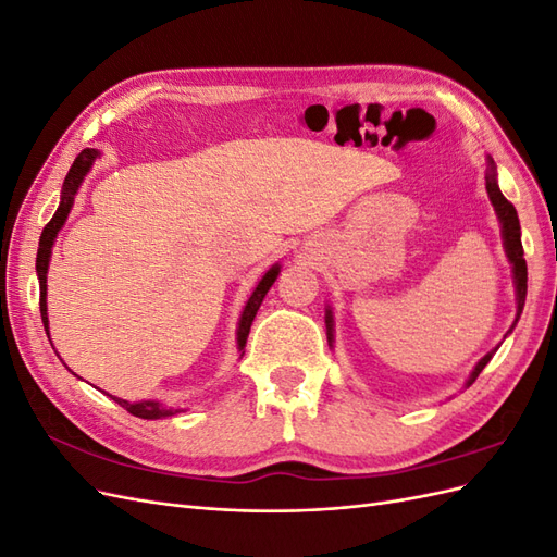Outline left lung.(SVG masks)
I'll return each instance as SVG.
<instances>
[{
    "label": "left lung",
    "mask_w": 557,
    "mask_h": 557,
    "mask_svg": "<svg viewBox=\"0 0 557 557\" xmlns=\"http://www.w3.org/2000/svg\"><path fill=\"white\" fill-rule=\"evenodd\" d=\"M485 188H487V195H491V201L493 207L499 215V223H502V237H504V246H507V256L513 264V278H516V293H518V313H516V320L520 318L522 313V305H525V295H528V264H525V258H522V244H520V223H518V213L513 209L511 201L502 195L499 185H497V178H495V166L491 164V172H487L485 176ZM332 325V318L327 313V327ZM330 334V332H327ZM495 352V350H493ZM493 352H487V356L476 364L474 372H471L467 385L474 383L479 379V374L483 372V367L491 362Z\"/></svg>",
    "instance_id": "left-lung-1"
}]
</instances>
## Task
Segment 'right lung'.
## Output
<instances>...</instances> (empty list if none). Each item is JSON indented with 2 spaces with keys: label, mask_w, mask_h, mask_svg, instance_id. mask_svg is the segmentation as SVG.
I'll return each mask as SVG.
<instances>
[{
  "label": "right lung",
  "mask_w": 557,
  "mask_h": 557,
  "mask_svg": "<svg viewBox=\"0 0 557 557\" xmlns=\"http://www.w3.org/2000/svg\"><path fill=\"white\" fill-rule=\"evenodd\" d=\"M97 156H99V153H97L95 148H83L81 153L76 156V160H74V164H72V170H70V174H66L64 185H62V201H60V207H58L55 215L50 218V223H48V225L44 227V232H41L39 252H37V274H39V311H41V320H44L46 334H48V315H46V272H48L50 248H53V242H55V237H58V232H60V227L64 225L66 215H70V209H72V205H74V195H76V190H78V185H81L83 176L88 174L90 164H92V160H95ZM276 276H278V267H272V269H269V272L262 276V281L258 283V288L252 290V295H250V299H248V305H246V309H244V313H242V323H239V348L246 346L248 332H250V325H252V318H256V313H258V309H260V305H262V299H264L267 290L272 288V283L276 281ZM113 399H115L117 404H121V407H123L125 411H129L132 416H137V418L156 420V418H164V416H172V413H174L172 409H164L160 401L129 404V401L117 399V397H113Z\"/></svg>",
  "instance_id": "obj_1"
}]
</instances>
